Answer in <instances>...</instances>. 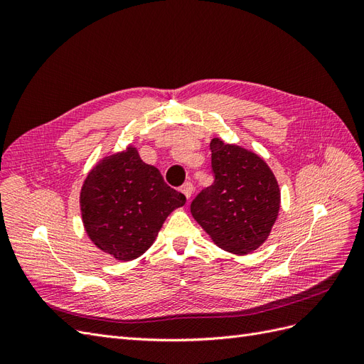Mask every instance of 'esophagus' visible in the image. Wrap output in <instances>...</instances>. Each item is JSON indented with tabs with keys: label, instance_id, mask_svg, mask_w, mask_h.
I'll return each mask as SVG.
<instances>
[{
	"label": "esophagus",
	"instance_id": "esophagus-1",
	"mask_svg": "<svg viewBox=\"0 0 364 364\" xmlns=\"http://www.w3.org/2000/svg\"><path fill=\"white\" fill-rule=\"evenodd\" d=\"M181 191L185 194V197L186 199H191V196H193V191H194V186H193V183L191 182H186V183H183V186L181 188Z\"/></svg>",
	"mask_w": 364,
	"mask_h": 364
}]
</instances>
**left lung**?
I'll use <instances>...</instances> for the list:
<instances>
[{
    "label": "left lung",
    "mask_w": 364,
    "mask_h": 364,
    "mask_svg": "<svg viewBox=\"0 0 364 364\" xmlns=\"http://www.w3.org/2000/svg\"><path fill=\"white\" fill-rule=\"evenodd\" d=\"M214 183L191 203L197 223L220 249L247 255L266 243L281 208L277 178L259 155L214 136Z\"/></svg>",
    "instance_id": "left-lung-1"
}]
</instances>
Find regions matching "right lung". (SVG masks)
Here are the masks:
<instances>
[{"label":"right lung","mask_w":364,"mask_h":364,"mask_svg":"<svg viewBox=\"0 0 364 364\" xmlns=\"http://www.w3.org/2000/svg\"><path fill=\"white\" fill-rule=\"evenodd\" d=\"M185 202L156 167L139 158L134 144L103 156L86 174L80 190L87 237L123 262L136 259L155 243L165 218Z\"/></svg>","instance_id":"1"}]
</instances>
